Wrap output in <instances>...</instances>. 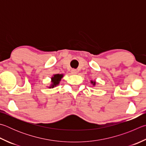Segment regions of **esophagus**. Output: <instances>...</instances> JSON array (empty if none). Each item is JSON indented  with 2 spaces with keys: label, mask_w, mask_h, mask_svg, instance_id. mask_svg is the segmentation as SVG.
Here are the masks:
<instances>
[{
  "label": "esophagus",
  "mask_w": 146,
  "mask_h": 146,
  "mask_svg": "<svg viewBox=\"0 0 146 146\" xmlns=\"http://www.w3.org/2000/svg\"><path fill=\"white\" fill-rule=\"evenodd\" d=\"M71 74H73V75H75V74L77 73V70H75V69H72L71 71Z\"/></svg>",
  "instance_id": "1"
}]
</instances>
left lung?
<instances>
[{"label":"left lung","instance_id":"8db88e82","mask_svg":"<svg viewBox=\"0 0 146 146\" xmlns=\"http://www.w3.org/2000/svg\"><path fill=\"white\" fill-rule=\"evenodd\" d=\"M91 83H92V84H93L94 86L95 84H96V82H92V81H91Z\"/></svg>","mask_w":146,"mask_h":146}]
</instances>
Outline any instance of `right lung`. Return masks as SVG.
<instances>
[{
	"instance_id": "1",
	"label": "right lung",
	"mask_w": 146,
	"mask_h": 146,
	"mask_svg": "<svg viewBox=\"0 0 146 146\" xmlns=\"http://www.w3.org/2000/svg\"><path fill=\"white\" fill-rule=\"evenodd\" d=\"M63 75H59V74H56V75H54L53 77H52V84H51L50 87H49L50 88H54V87L57 86L58 84H59V82L61 80V78H62Z\"/></svg>"
}]
</instances>
